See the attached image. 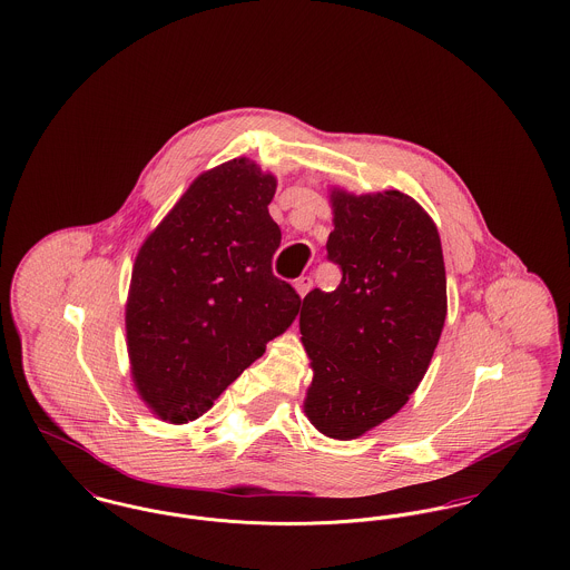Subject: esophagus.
<instances>
[{"instance_id": "1", "label": "esophagus", "mask_w": 570, "mask_h": 570, "mask_svg": "<svg viewBox=\"0 0 570 570\" xmlns=\"http://www.w3.org/2000/svg\"><path fill=\"white\" fill-rule=\"evenodd\" d=\"M295 288H297V293H299L302 297H306L307 291L312 288V277H309V275H302L299 279H295Z\"/></svg>"}]
</instances>
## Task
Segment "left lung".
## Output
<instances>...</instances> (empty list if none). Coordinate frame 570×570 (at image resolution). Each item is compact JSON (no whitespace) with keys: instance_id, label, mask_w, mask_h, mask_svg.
Here are the masks:
<instances>
[{"instance_id":"1","label":"left lung","mask_w":570,"mask_h":570,"mask_svg":"<svg viewBox=\"0 0 570 570\" xmlns=\"http://www.w3.org/2000/svg\"><path fill=\"white\" fill-rule=\"evenodd\" d=\"M327 261L336 291L304 297L302 343L312 360L309 423L351 440L396 414L423 380L446 316V277L434 220L399 190L332 193Z\"/></svg>"}]
</instances>
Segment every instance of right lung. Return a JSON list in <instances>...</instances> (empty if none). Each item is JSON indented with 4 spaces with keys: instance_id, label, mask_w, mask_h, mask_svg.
<instances>
[{
    "instance_id": "add662e5",
    "label": "right lung",
    "mask_w": 570,
    "mask_h": 570,
    "mask_svg": "<svg viewBox=\"0 0 570 570\" xmlns=\"http://www.w3.org/2000/svg\"><path fill=\"white\" fill-rule=\"evenodd\" d=\"M275 186L247 158L202 174L136 256L131 375L163 421L208 412L299 312L302 297L271 266L282 243L268 215Z\"/></svg>"
}]
</instances>
